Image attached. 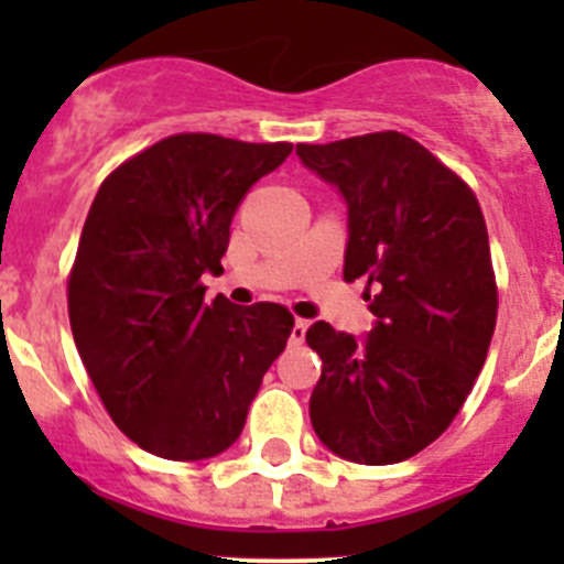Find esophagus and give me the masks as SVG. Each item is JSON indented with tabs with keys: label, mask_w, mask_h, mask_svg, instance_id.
Returning <instances> with one entry per match:
<instances>
[{
	"label": "esophagus",
	"mask_w": 564,
	"mask_h": 564,
	"mask_svg": "<svg viewBox=\"0 0 564 564\" xmlns=\"http://www.w3.org/2000/svg\"><path fill=\"white\" fill-rule=\"evenodd\" d=\"M305 333H308V322H305V318H297L292 327V344H303Z\"/></svg>",
	"instance_id": "34e87169"
}]
</instances>
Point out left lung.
<instances>
[{
    "label": "left lung",
    "instance_id": "left-lung-1",
    "mask_svg": "<svg viewBox=\"0 0 564 564\" xmlns=\"http://www.w3.org/2000/svg\"><path fill=\"white\" fill-rule=\"evenodd\" d=\"M297 155L344 193V278H366L377 316L362 344L327 322L308 327L324 362L311 423L335 456L398 464L445 434L486 362L499 303L482 209L398 130L297 144Z\"/></svg>",
    "mask_w": 564,
    "mask_h": 564
}]
</instances>
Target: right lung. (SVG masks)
I'll return each mask as SVG.
<instances>
[{"mask_svg": "<svg viewBox=\"0 0 564 564\" xmlns=\"http://www.w3.org/2000/svg\"><path fill=\"white\" fill-rule=\"evenodd\" d=\"M292 144L176 133L100 185L67 278V314L106 412L141 451L213 458L246 425L261 377L292 335L283 305L204 300L229 226Z\"/></svg>", "mask_w": 564, "mask_h": 564, "instance_id": "right-lung-1", "label": "right lung"}]
</instances>
